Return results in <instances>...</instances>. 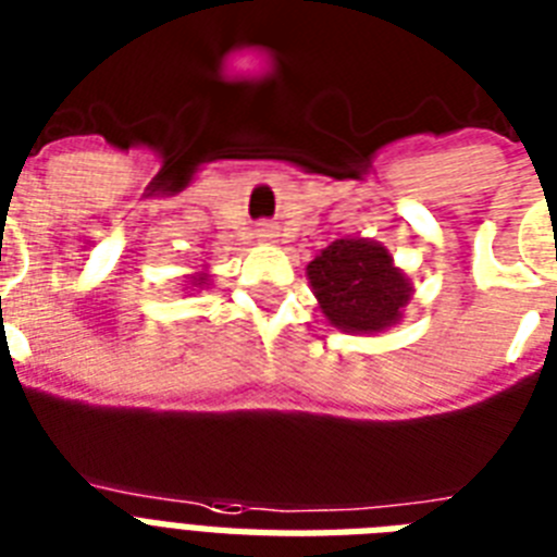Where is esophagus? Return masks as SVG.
I'll return each instance as SVG.
<instances>
[{"instance_id":"esophagus-1","label":"esophagus","mask_w":557,"mask_h":557,"mask_svg":"<svg viewBox=\"0 0 557 557\" xmlns=\"http://www.w3.org/2000/svg\"><path fill=\"white\" fill-rule=\"evenodd\" d=\"M257 236H260V239H265V243H271V239L277 236V225H271V222H262V225L257 227Z\"/></svg>"}]
</instances>
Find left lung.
Returning a JSON list of instances; mask_svg holds the SVG:
<instances>
[{
	"mask_svg": "<svg viewBox=\"0 0 557 557\" xmlns=\"http://www.w3.org/2000/svg\"><path fill=\"white\" fill-rule=\"evenodd\" d=\"M306 277L326 321L352 335H372L398 323L413 295L387 248L361 236L326 245L306 265Z\"/></svg>",
	"mask_w": 557,
	"mask_h": 557,
	"instance_id": "8db88e82",
	"label": "left lung"
}]
</instances>
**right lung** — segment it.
<instances>
[{
	"label": "right lung",
	"mask_w": 557,
	"mask_h": 557,
	"mask_svg": "<svg viewBox=\"0 0 557 557\" xmlns=\"http://www.w3.org/2000/svg\"><path fill=\"white\" fill-rule=\"evenodd\" d=\"M193 283V286H199L201 288V283H208V274H193V277H187Z\"/></svg>",
	"instance_id": "1"
}]
</instances>
